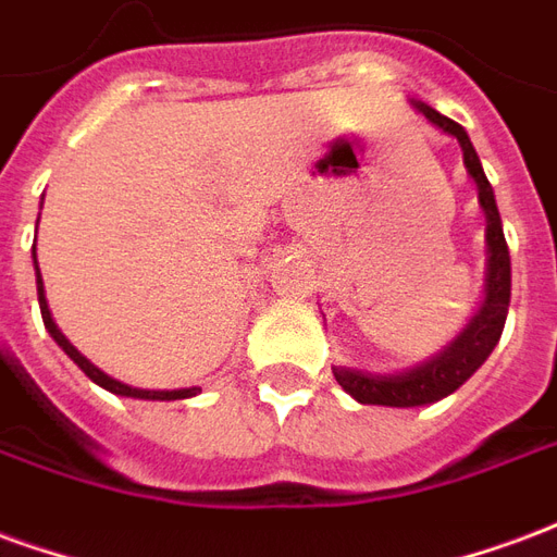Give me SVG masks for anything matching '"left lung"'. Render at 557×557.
Instances as JSON below:
<instances>
[{
  "label": "left lung",
  "instance_id": "8db88e82",
  "mask_svg": "<svg viewBox=\"0 0 557 557\" xmlns=\"http://www.w3.org/2000/svg\"><path fill=\"white\" fill-rule=\"evenodd\" d=\"M416 109L428 117L430 124L457 136L462 148V162L478 184V198H481V207L486 213V246H490L486 299L481 311L472 318V323L462 329L460 338L454 341L448 350H442L436 359L418 364L412 371L380 376V373H362L352 371V368H332L344 392H350L359 404H376V407H424V404H436L442 397H448L450 392H457L486 362V356L498 344L507 320V306H510V251H507L502 216L495 207L493 186L486 181L484 165L474 153L472 139L457 121L440 115L428 103H416Z\"/></svg>",
  "mask_w": 557,
  "mask_h": 557
}]
</instances>
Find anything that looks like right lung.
<instances>
[{"label": "right lung", "mask_w": 557, "mask_h": 557, "mask_svg": "<svg viewBox=\"0 0 557 557\" xmlns=\"http://www.w3.org/2000/svg\"><path fill=\"white\" fill-rule=\"evenodd\" d=\"M35 275H38V302H40V318H44V326H47V332H50V335H52V341H55V344H59V347H62V350L67 352V356H71L73 362L83 368L88 380H95L97 385H103V388H107V392H112V395L139 397V400H184V397L198 395V388H177V392H148V388H133V385L117 383V380L107 376V373L100 371V368H95V364L85 359L83 352L73 347L71 341L64 338L62 329L55 326V320H52V314H50V306H47V296H44V282H40L38 258H35Z\"/></svg>", "instance_id": "add662e5"}]
</instances>
